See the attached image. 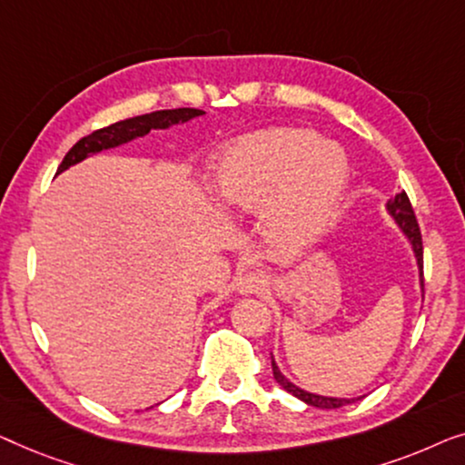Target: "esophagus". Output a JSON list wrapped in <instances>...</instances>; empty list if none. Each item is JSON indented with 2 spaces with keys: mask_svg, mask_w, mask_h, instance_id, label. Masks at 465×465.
<instances>
[{
  "mask_svg": "<svg viewBox=\"0 0 465 465\" xmlns=\"http://www.w3.org/2000/svg\"><path fill=\"white\" fill-rule=\"evenodd\" d=\"M267 289V280L263 273H246V276L240 278L238 282V292L240 295H259V292H263Z\"/></svg>",
  "mask_w": 465,
  "mask_h": 465,
  "instance_id": "obj_1",
  "label": "esophagus"
}]
</instances>
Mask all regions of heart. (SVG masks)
Returning a JSON list of instances; mask_svg holds the SVG:
<instances>
[{"instance_id": "obj_1", "label": "heart", "mask_w": 465, "mask_h": 465, "mask_svg": "<svg viewBox=\"0 0 465 465\" xmlns=\"http://www.w3.org/2000/svg\"><path fill=\"white\" fill-rule=\"evenodd\" d=\"M345 187L341 149L297 128L240 136L211 170L214 204L233 217L261 213V232L282 252H301L329 230Z\"/></svg>"}]
</instances>
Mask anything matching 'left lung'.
Segmentation results:
<instances>
[{"instance_id":"obj_1","label":"left lung","mask_w":465,"mask_h":465,"mask_svg":"<svg viewBox=\"0 0 465 465\" xmlns=\"http://www.w3.org/2000/svg\"><path fill=\"white\" fill-rule=\"evenodd\" d=\"M388 213L391 214V219L396 221L398 230H401L404 235H407L411 248H413L415 252V259H417V267H420V282H421V292H423V244H421V232H420V225H417V219H415V213H413V206H411L409 202V195L401 192L396 193L394 198L388 202ZM272 369H273V379L282 385V388L292 394L299 401H303L305 404H310V407H318V409H339V407H345V404H351L356 402L358 398H335V396H320V394H312V391L307 390H301L299 385L291 383L289 379H286L282 372H280L276 361H273L272 356Z\"/></svg>"}]
</instances>
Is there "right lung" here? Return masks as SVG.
Returning <instances> with one entry per match:
<instances>
[{
  "label": "right lung",
  "mask_w": 465,
  "mask_h": 465,
  "mask_svg": "<svg viewBox=\"0 0 465 465\" xmlns=\"http://www.w3.org/2000/svg\"><path fill=\"white\" fill-rule=\"evenodd\" d=\"M204 115L202 109H192V107H179V109H164V111H153V114L128 117V120L115 122L107 128L94 130L93 134L84 136L75 143L74 147L69 149L67 155H64L61 166H58L56 174H61L63 170L71 166L80 164L82 160L90 158V155L101 153L104 149L120 147L124 143H130L139 136H145L152 133V130H166L170 126H176V124H185L193 117Z\"/></svg>",
  "instance_id": "1"
}]
</instances>
